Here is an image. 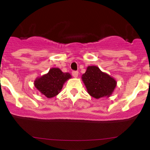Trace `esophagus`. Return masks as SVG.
I'll use <instances>...</instances> for the list:
<instances>
[{"label":"esophagus","mask_w":150,"mask_h":150,"mask_svg":"<svg viewBox=\"0 0 150 150\" xmlns=\"http://www.w3.org/2000/svg\"><path fill=\"white\" fill-rule=\"evenodd\" d=\"M78 73H79L78 71H72V75L74 78H77L78 76Z\"/></svg>","instance_id":"1"}]
</instances>
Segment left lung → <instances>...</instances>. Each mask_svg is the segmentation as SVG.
Wrapping results in <instances>:
<instances>
[{
  "instance_id": "left-lung-1",
  "label": "left lung",
  "mask_w": 150,
  "mask_h": 150,
  "mask_svg": "<svg viewBox=\"0 0 150 150\" xmlns=\"http://www.w3.org/2000/svg\"><path fill=\"white\" fill-rule=\"evenodd\" d=\"M88 93L92 97L100 98L109 96L116 88V80L101 72L96 66H89L82 76Z\"/></svg>"
}]
</instances>
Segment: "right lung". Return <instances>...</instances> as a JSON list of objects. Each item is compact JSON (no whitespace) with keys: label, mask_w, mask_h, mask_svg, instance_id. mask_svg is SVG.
<instances>
[{"label":"right lung","mask_w":150,"mask_h":150,"mask_svg":"<svg viewBox=\"0 0 150 150\" xmlns=\"http://www.w3.org/2000/svg\"><path fill=\"white\" fill-rule=\"evenodd\" d=\"M70 78L69 73H64L59 68H52L46 75L37 78L34 85L46 97L52 98L60 92L64 82Z\"/></svg>","instance_id":"obj_1"}]
</instances>
